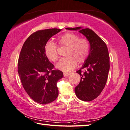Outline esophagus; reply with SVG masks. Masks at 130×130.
Instances as JSON below:
<instances>
[{
  "mask_svg": "<svg viewBox=\"0 0 130 130\" xmlns=\"http://www.w3.org/2000/svg\"><path fill=\"white\" fill-rule=\"evenodd\" d=\"M63 75H64V76L66 77V76H68L69 75H70V72H64Z\"/></svg>",
  "mask_w": 130,
  "mask_h": 130,
  "instance_id": "1",
  "label": "esophagus"
}]
</instances>
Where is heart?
Here are the masks:
<instances>
[{"instance_id": "b5f03b06", "label": "heart", "mask_w": 130, "mask_h": 130, "mask_svg": "<svg viewBox=\"0 0 130 130\" xmlns=\"http://www.w3.org/2000/svg\"><path fill=\"white\" fill-rule=\"evenodd\" d=\"M59 45L67 48L65 51V58L61 59L56 64V68L64 72L71 71L75 69L76 63H83L87 59L90 52L89 43L86 39L80 38L77 34L68 32L58 38ZM44 52L47 58L53 62L59 59L58 45L51 40L45 43Z\"/></svg>"}]
</instances>
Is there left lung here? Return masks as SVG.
Masks as SVG:
<instances>
[{
  "label": "left lung",
  "mask_w": 130,
  "mask_h": 130,
  "mask_svg": "<svg viewBox=\"0 0 130 130\" xmlns=\"http://www.w3.org/2000/svg\"><path fill=\"white\" fill-rule=\"evenodd\" d=\"M79 30L90 44V53L82 67L76 72L80 74V81L75 88L76 96L85 102H90L99 96L105 87L110 70V56L104 41L90 28L81 27L66 28Z\"/></svg>",
  "instance_id": "left-lung-1"
}]
</instances>
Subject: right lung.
<instances>
[{
    "mask_svg": "<svg viewBox=\"0 0 130 130\" xmlns=\"http://www.w3.org/2000/svg\"><path fill=\"white\" fill-rule=\"evenodd\" d=\"M61 29L51 28L35 32L25 41L18 59V74L24 89L32 99L44 104L54 101L59 94L56 83L63 72L55 70L45 55L44 46Z\"/></svg>",
    "mask_w": 130,
    "mask_h": 130,
    "instance_id": "right-lung-1",
    "label": "right lung"
}]
</instances>
